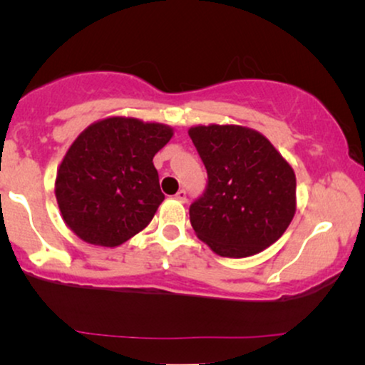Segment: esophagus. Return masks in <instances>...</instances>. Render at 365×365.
I'll return each instance as SVG.
<instances>
[{
    "instance_id": "34e87169",
    "label": "esophagus",
    "mask_w": 365,
    "mask_h": 365,
    "mask_svg": "<svg viewBox=\"0 0 365 365\" xmlns=\"http://www.w3.org/2000/svg\"><path fill=\"white\" fill-rule=\"evenodd\" d=\"M174 197H176L179 202H186L187 192H186V191H184V189H181V191H178V194H176V196H174Z\"/></svg>"
}]
</instances>
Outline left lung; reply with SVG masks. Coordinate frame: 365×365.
<instances>
[{
    "instance_id": "1",
    "label": "left lung",
    "mask_w": 365,
    "mask_h": 365,
    "mask_svg": "<svg viewBox=\"0 0 365 365\" xmlns=\"http://www.w3.org/2000/svg\"><path fill=\"white\" fill-rule=\"evenodd\" d=\"M207 186L189 207L196 236L222 257L264 251L296 214V174L271 141L236 124L189 129Z\"/></svg>"
}]
</instances>
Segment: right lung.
<instances>
[{
  "instance_id": "right-lung-1",
  "label": "right lung",
  "mask_w": 365,
  "mask_h": 365,
  "mask_svg": "<svg viewBox=\"0 0 365 365\" xmlns=\"http://www.w3.org/2000/svg\"><path fill=\"white\" fill-rule=\"evenodd\" d=\"M171 138L166 124L123 116L84 129L59 164L54 184L68 227L104 247L143 231L164 201L153 158Z\"/></svg>"
}]
</instances>
